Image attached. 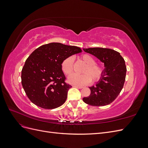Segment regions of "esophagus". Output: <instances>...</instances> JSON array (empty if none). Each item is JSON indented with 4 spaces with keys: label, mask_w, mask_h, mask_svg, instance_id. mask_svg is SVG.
<instances>
[{
    "label": "esophagus",
    "mask_w": 148,
    "mask_h": 148,
    "mask_svg": "<svg viewBox=\"0 0 148 148\" xmlns=\"http://www.w3.org/2000/svg\"><path fill=\"white\" fill-rule=\"evenodd\" d=\"M73 87L75 88H78V89H82L83 87V86H75V85H74V86H73Z\"/></svg>",
    "instance_id": "1"
}]
</instances>
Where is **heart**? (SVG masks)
Wrapping results in <instances>:
<instances>
[{"label": "heart", "instance_id": "b5f03b06", "mask_svg": "<svg viewBox=\"0 0 148 148\" xmlns=\"http://www.w3.org/2000/svg\"><path fill=\"white\" fill-rule=\"evenodd\" d=\"M79 60L85 64L82 75L73 74L69 76L68 82L75 86H83L90 83L99 81L104 74L105 67L101 64H96V60L89 54H83L79 57ZM62 70L66 75H69L73 72V59L71 57L66 58L61 64Z\"/></svg>", "mask_w": 148, "mask_h": 148}]
</instances>
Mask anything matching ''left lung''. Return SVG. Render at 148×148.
Wrapping results in <instances>:
<instances>
[{
  "mask_svg": "<svg viewBox=\"0 0 148 148\" xmlns=\"http://www.w3.org/2000/svg\"><path fill=\"white\" fill-rule=\"evenodd\" d=\"M104 64L105 71L95 86L89 87L90 95L83 101L90 106H104L112 102L122 91L126 77L127 67L123 58L113 49L93 47L83 49Z\"/></svg>",
  "mask_w": 148,
  "mask_h": 148,
  "instance_id": "1",
  "label": "left lung"
}]
</instances>
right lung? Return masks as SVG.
<instances>
[{"label":"right lung","instance_id":"right-lung-1","mask_svg":"<svg viewBox=\"0 0 148 148\" xmlns=\"http://www.w3.org/2000/svg\"><path fill=\"white\" fill-rule=\"evenodd\" d=\"M82 50L59 42L44 44L34 50L21 70V84L29 100L41 108L53 109L65 102L71 86L65 83L61 68L66 58Z\"/></svg>","mask_w":148,"mask_h":148}]
</instances>
